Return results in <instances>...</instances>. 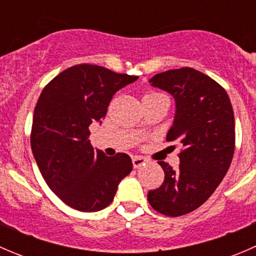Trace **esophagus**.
I'll use <instances>...</instances> for the list:
<instances>
[{"instance_id":"34e87169","label":"esophagus","mask_w":256,"mask_h":256,"mask_svg":"<svg viewBox=\"0 0 256 256\" xmlns=\"http://www.w3.org/2000/svg\"><path fill=\"white\" fill-rule=\"evenodd\" d=\"M132 162H134V166H135V168H140L141 166H144L147 162L146 158H144V157L141 156H135L132 158Z\"/></svg>"}]
</instances>
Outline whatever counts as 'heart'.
Instances as JSON below:
<instances>
[{"mask_svg":"<svg viewBox=\"0 0 256 256\" xmlns=\"http://www.w3.org/2000/svg\"><path fill=\"white\" fill-rule=\"evenodd\" d=\"M160 94H157V92H147V94H144V99H150V98H154V96H158Z\"/></svg>","mask_w":256,"mask_h":256,"instance_id":"heart-1","label":"heart"}]
</instances>
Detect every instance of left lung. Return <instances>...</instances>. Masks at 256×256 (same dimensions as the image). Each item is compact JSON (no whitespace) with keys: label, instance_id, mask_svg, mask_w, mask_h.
I'll use <instances>...</instances> for the list:
<instances>
[{"label":"left lung","instance_id":"left-lung-1","mask_svg":"<svg viewBox=\"0 0 256 256\" xmlns=\"http://www.w3.org/2000/svg\"><path fill=\"white\" fill-rule=\"evenodd\" d=\"M172 95L176 104L167 140L182 146L180 166L160 161L164 180L147 194L151 207L168 216L190 213L213 194L234 154L236 122L226 90L192 68L172 69L150 79Z\"/></svg>","mask_w":256,"mask_h":256}]
</instances>
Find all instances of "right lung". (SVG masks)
Returning a JSON list of instances; mask_svg holds the SVG:
<instances>
[{"label": "right lung", "instance_id": "right-lung-1", "mask_svg": "<svg viewBox=\"0 0 256 256\" xmlns=\"http://www.w3.org/2000/svg\"><path fill=\"white\" fill-rule=\"evenodd\" d=\"M138 78L79 64L43 89L33 114L30 146L46 183L69 207L106 208L118 183L132 171L128 154L109 157L92 148L89 126L102 124L114 94Z\"/></svg>", "mask_w": 256, "mask_h": 256}]
</instances>
